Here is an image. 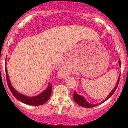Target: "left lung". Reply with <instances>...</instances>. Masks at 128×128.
<instances>
[{
  "label": "left lung",
  "mask_w": 128,
  "mask_h": 128,
  "mask_svg": "<svg viewBox=\"0 0 128 128\" xmlns=\"http://www.w3.org/2000/svg\"><path fill=\"white\" fill-rule=\"evenodd\" d=\"M118 62H119V65L121 66V60H120V59L118 60ZM120 74L119 77H118V81H117V83H116V85L115 87H114V88H113V90L111 92V93L109 94V95L108 96V97H106V98L105 99V100L103 101L102 103H104V102H105L106 100H107V99L110 98L111 96L113 95V94H114V92H115L116 89L117 87H118V84H119V82H120ZM74 101L76 102L77 103L78 105L81 106L86 107V108H92V107L96 106L98 105L99 104H89L88 102H87L86 101V100L84 98V97H83V96H81V95H78V94H77L76 92H74Z\"/></svg>",
  "instance_id": "1"
}]
</instances>
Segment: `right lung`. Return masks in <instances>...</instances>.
I'll return each mask as SVG.
<instances>
[{"label":"right lung","mask_w":128,"mask_h":128,"mask_svg":"<svg viewBox=\"0 0 128 128\" xmlns=\"http://www.w3.org/2000/svg\"><path fill=\"white\" fill-rule=\"evenodd\" d=\"M6 78H7V84H8V88L10 89V92L12 94H13L14 96L16 98L17 100H20L22 102L24 103V104H29V105H33V106H38L43 104H44L50 98V96H51V92H52V85L51 84L48 85L47 88L42 92L41 94L40 95H37L36 96H27L25 95H23V94H20L18 92L14 87L12 86L11 83L9 80V77L8 73H7V68H6Z\"/></svg>","instance_id":"obj_1"}]
</instances>
